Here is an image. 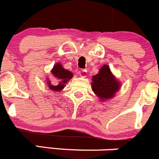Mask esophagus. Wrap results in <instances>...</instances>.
Returning <instances> with one entry per match:
<instances>
[{"label": "esophagus", "instance_id": "34e87169", "mask_svg": "<svg viewBox=\"0 0 159 159\" xmlns=\"http://www.w3.org/2000/svg\"><path fill=\"white\" fill-rule=\"evenodd\" d=\"M87 73H88V71H87V70H84V69H82V70H80V71H79V75H81V77H86V75H87Z\"/></svg>", "mask_w": 159, "mask_h": 159}]
</instances>
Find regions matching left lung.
<instances>
[{"label":"left lung","instance_id":"8db88e82","mask_svg":"<svg viewBox=\"0 0 159 159\" xmlns=\"http://www.w3.org/2000/svg\"><path fill=\"white\" fill-rule=\"evenodd\" d=\"M92 91L102 99H108L114 96L120 89V82L114 78L108 65H104L95 76L92 77Z\"/></svg>","mask_w":159,"mask_h":159}]
</instances>
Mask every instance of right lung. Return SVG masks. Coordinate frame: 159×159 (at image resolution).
Returning <instances> with one entry per match:
<instances>
[{
    "instance_id": "1",
    "label": "right lung",
    "mask_w": 159,
    "mask_h": 159,
    "mask_svg": "<svg viewBox=\"0 0 159 159\" xmlns=\"http://www.w3.org/2000/svg\"><path fill=\"white\" fill-rule=\"evenodd\" d=\"M51 72L52 75H53V76L57 78V82L55 85L51 84V82H50V81H48L47 84H48L49 88L51 90L56 91V92H60L61 89H64V86H65V83H67L68 80H70L73 77L71 72L65 70L59 63L53 67Z\"/></svg>"
}]
</instances>
